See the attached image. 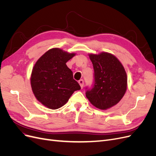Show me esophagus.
Masks as SVG:
<instances>
[{
	"instance_id": "obj_1",
	"label": "esophagus",
	"mask_w": 156,
	"mask_h": 156,
	"mask_svg": "<svg viewBox=\"0 0 156 156\" xmlns=\"http://www.w3.org/2000/svg\"><path fill=\"white\" fill-rule=\"evenodd\" d=\"M79 84H80V86H81V88H83V86H84V81H83V79L79 80Z\"/></svg>"
}]
</instances>
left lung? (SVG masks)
<instances>
[{
    "label": "left lung",
    "mask_w": 156,
    "mask_h": 156,
    "mask_svg": "<svg viewBox=\"0 0 156 156\" xmlns=\"http://www.w3.org/2000/svg\"><path fill=\"white\" fill-rule=\"evenodd\" d=\"M94 67V83L86 88V96L92 104L101 110L115 105L127 89V75L123 66L108 53L89 55Z\"/></svg>",
    "instance_id": "obj_1"
}]
</instances>
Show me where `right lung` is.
Segmentation results:
<instances>
[{
    "label": "right lung",
    "mask_w": 156,
    "mask_h": 156,
    "mask_svg": "<svg viewBox=\"0 0 156 156\" xmlns=\"http://www.w3.org/2000/svg\"><path fill=\"white\" fill-rule=\"evenodd\" d=\"M75 56L58 48L48 51L37 60L32 71V92L40 102L51 109H57L81 89L73 72L66 64Z\"/></svg>",
    "instance_id": "obj_1"
}]
</instances>
